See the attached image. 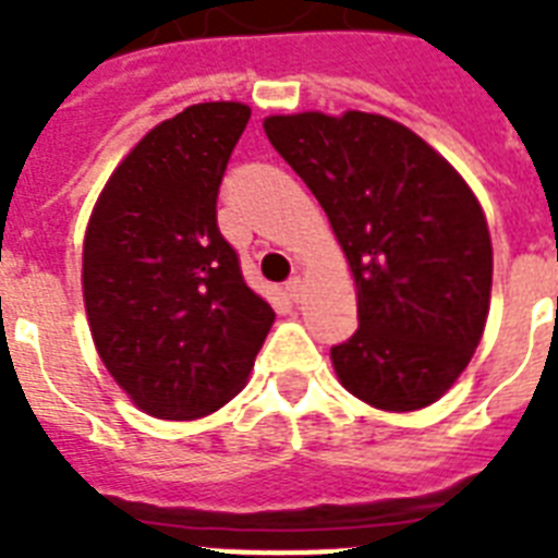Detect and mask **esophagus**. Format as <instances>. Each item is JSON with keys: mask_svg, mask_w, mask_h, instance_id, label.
Instances as JSON below:
<instances>
[{"mask_svg": "<svg viewBox=\"0 0 558 558\" xmlns=\"http://www.w3.org/2000/svg\"><path fill=\"white\" fill-rule=\"evenodd\" d=\"M287 295L289 301H301V298H304V280L298 278V275L287 280Z\"/></svg>", "mask_w": 558, "mask_h": 558, "instance_id": "1", "label": "esophagus"}]
</instances>
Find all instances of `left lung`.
Instances as JSON below:
<instances>
[{
  "mask_svg": "<svg viewBox=\"0 0 558 558\" xmlns=\"http://www.w3.org/2000/svg\"><path fill=\"white\" fill-rule=\"evenodd\" d=\"M263 130L322 202L356 278L359 330L330 350L341 385L385 411L432 405L489 313L493 243L477 199L390 118L301 112Z\"/></svg>",
  "mask_w": 558,
  "mask_h": 558,
  "instance_id": "8db88e82",
  "label": "left lung"
}]
</instances>
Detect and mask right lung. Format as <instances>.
<instances>
[{
	"mask_svg": "<svg viewBox=\"0 0 558 558\" xmlns=\"http://www.w3.org/2000/svg\"><path fill=\"white\" fill-rule=\"evenodd\" d=\"M252 109L196 104L144 135L100 193L83 243L92 339L112 379L161 420L226 405L275 313L217 226Z\"/></svg>",
	"mask_w": 558,
	"mask_h": 558,
	"instance_id": "1",
	"label": "right lung"
}]
</instances>
